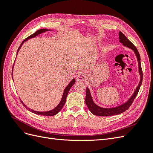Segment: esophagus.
Instances as JSON below:
<instances>
[{
	"mask_svg": "<svg viewBox=\"0 0 153 153\" xmlns=\"http://www.w3.org/2000/svg\"><path fill=\"white\" fill-rule=\"evenodd\" d=\"M87 78V75L86 74L83 72V71H80L78 73V75L76 76V79L78 81H84Z\"/></svg>",
	"mask_w": 153,
	"mask_h": 153,
	"instance_id": "1",
	"label": "esophagus"
}]
</instances>
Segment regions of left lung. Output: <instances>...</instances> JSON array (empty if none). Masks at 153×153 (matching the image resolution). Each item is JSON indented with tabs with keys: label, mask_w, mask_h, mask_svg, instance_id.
Wrapping results in <instances>:
<instances>
[{
	"label": "left lung",
	"mask_w": 153,
	"mask_h": 153,
	"mask_svg": "<svg viewBox=\"0 0 153 153\" xmlns=\"http://www.w3.org/2000/svg\"><path fill=\"white\" fill-rule=\"evenodd\" d=\"M119 42L123 43V45L125 47H126L129 48H130L134 51V52L135 53V55L137 56V59L138 63V72L140 75V80L139 84L136 88L135 92H133V95L131 96V98H129L126 103H124L123 105H119L116 107L114 108H102L100 107L98 105L94 103L93 101V100L92 98V96L91 94V92L89 89L87 87L86 89V96H85V103L87 106L88 108L92 112V114L95 115H98V116H110V115H115L121 114L124 112H125L126 110L129 108L133 102L134 99L136 98V96L138 94V91H139L140 87L141 86L142 82V78H143V73L141 68V62H140V54L138 53V51L135 47V45L129 41L126 36H125L122 32L120 31L119 33Z\"/></svg>",
	"instance_id": "obj_1"
}]
</instances>
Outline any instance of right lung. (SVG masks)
I'll return each mask as SVG.
<instances>
[{
  "mask_svg": "<svg viewBox=\"0 0 153 153\" xmlns=\"http://www.w3.org/2000/svg\"><path fill=\"white\" fill-rule=\"evenodd\" d=\"M47 31H52V30H51V29H39L38 30H37L36 32H35L33 34L30 35V36L28 37V38H27L25 39H24V41H22V43H21L19 48H18V49L17 54H18V51H19V50L20 49L22 45L24 43V42H25V41H27V40L32 38H34V37H36V36H38L39 34H41V33H43V32H47ZM12 75H13V70H12ZM75 79H73L70 82H69V84L67 85V87L65 88V89H64V91L62 99H61V101H60V103H59V105L55 108L51 110H49V111H47V112H39V111H36V110H32V109L29 108V107H27V106L25 104H24V103H23L22 101H22V104L25 106V108L28 110L30 111V112H32V113H34V114H36L37 115H45V116H52V115H56L57 113H59L60 111L61 110V109L62 108L64 105H65L66 100V97H67V96L68 94V92H69V90H70L71 87L73 86V85L74 84H75Z\"/></svg>",
  "mask_w": 153,
  "mask_h": 153,
  "instance_id": "add662e5",
  "label": "right lung"
}]
</instances>
